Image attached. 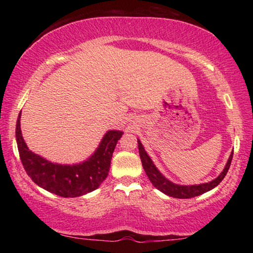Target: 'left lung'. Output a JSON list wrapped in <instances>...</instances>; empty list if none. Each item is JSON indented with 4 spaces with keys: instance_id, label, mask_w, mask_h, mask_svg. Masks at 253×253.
Masks as SVG:
<instances>
[{
    "instance_id": "1",
    "label": "left lung",
    "mask_w": 253,
    "mask_h": 253,
    "mask_svg": "<svg viewBox=\"0 0 253 253\" xmlns=\"http://www.w3.org/2000/svg\"><path fill=\"white\" fill-rule=\"evenodd\" d=\"M138 148H139V155H140L141 164H143V168L145 172H146V175L148 176V178H150V181L152 182V184H153L158 190H160L161 192H164L165 195L174 197V198H179V199L193 198V197L203 195V193L210 191V190L215 188L216 185H219L220 182L224 178V176L227 175L228 169L230 167L231 159H233V154H234V152H231L223 171L221 172L215 179H213L212 182L204 183V184H199V185H177V184H174V183H171L170 181H168L165 176H162L161 172L158 170L157 167L153 165V162H152L150 157H148L146 152H145L143 145H141L139 140H138Z\"/></svg>"
}]
</instances>
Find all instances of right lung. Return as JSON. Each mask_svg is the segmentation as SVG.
<instances>
[{
	"label": "right lung",
	"mask_w": 253,
	"mask_h": 253,
	"mask_svg": "<svg viewBox=\"0 0 253 253\" xmlns=\"http://www.w3.org/2000/svg\"><path fill=\"white\" fill-rule=\"evenodd\" d=\"M122 134V131H108L87 161L62 166L51 164L29 150L20 131V114L16 126L19 158L27 175L42 189L64 198L86 195L99 188L108 175L113 152Z\"/></svg>",
	"instance_id": "1"
}]
</instances>
